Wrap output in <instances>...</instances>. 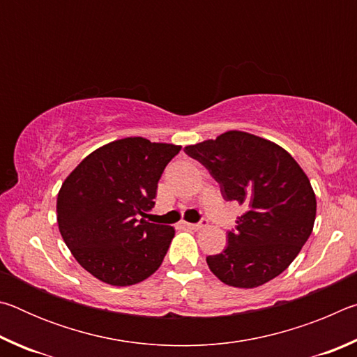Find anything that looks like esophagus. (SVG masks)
Instances as JSON below:
<instances>
[{
	"label": "esophagus",
	"instance_id": "esophagus-1",
	"mask_svg": "<svg viewBox=\"0 0 357 357\" xmlns=\"http://www.w3.org/2000/svg\"><path fill=\"white\" fill-rule=\"evenodd\" d=\"M204 225H206V220H202L198 223H189V222H184V227H187L189 229H202Z\"/></svg>",
	"mask_w": 357,
	"mask_h": 357
}]
</instances>
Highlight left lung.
Returning a JSON list of instances; mask_svg holds the SVG:
<instances>
[{
  "instance_id": "8db88e82",
  "label": "left lung",
  "mask_w": 357,
  "mask_h": 357,
  "mask_svg": "<svg viewBox=\"0 0 357 357\" xmlns=\"http://www.w3.org/2000/svg\"><path fill=\"white\" fill-rule=\"evenodd\" d=\"M208 168L227 202L244 204L227 249L206 263L217 279L257 288L282 274L298 257L315 223L317 198L304 170L274 142L228 130L184 148Z\"/></svg>"
}]
</instances>
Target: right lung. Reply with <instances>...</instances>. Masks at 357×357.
Returning a JSON list of instances; mask_svg holds the SVG:
<instances>
[{"instance_id":"obj_1","label":"right lung","mask_w":357,"mask_h":357,"mask_svg":"<svg viewBox=\"0 0 357 357\" xmlns=\"http://www.w3.org/2000/svg\"><path fill=\"white\" fill-rule=\"evenodd\" d=\"M178 144L128 137L84 157L56 198L59 233L74 258L100 282L129 287L160 268L174 228L138 215L154 208L157 183Z\"/></svg>"}]
</instances>
